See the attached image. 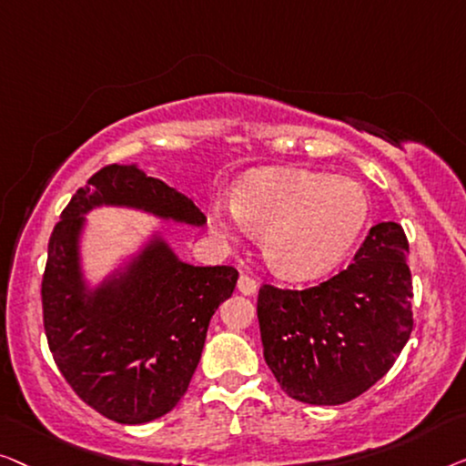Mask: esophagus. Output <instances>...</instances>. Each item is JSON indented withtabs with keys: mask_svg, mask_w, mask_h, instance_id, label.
Segmentation results:
<instances>
[{
	"mask_svg": "<svg viewBox=\"0 0 466 466\" xmlns=\"http://www.w3.org/2000/svg\"><path fill=\"white\" fill-rule=\"evenodd\" d=\"M238 291L242 293V296H253V293L258 291V280H255L253 277H248V274H240Z\"/></svg>",
	"mask_w": 466,
	"mask_h": 466,
	"instance_id": "obj_1",
	"label": "esophagus"
}]
</instances>
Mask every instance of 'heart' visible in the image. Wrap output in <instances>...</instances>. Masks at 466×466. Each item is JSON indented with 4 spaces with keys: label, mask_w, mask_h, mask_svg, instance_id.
<instances>
[{
    "label": "heart",
    "mask_w": 466,
    "mask_h": 466,
    "mask_svg": "<svg viewBox=\"0 0 466 466\" xmlns=\"http://www.w3.org/2000/svg\"><path fill=\"white\" fill-rule=\"evenodd\" d=\"M230 208H208L215 238L232 245L242 232L264 236L268 266L287 280L317 279L336 266L370 218V200L357 181L310 170L248 177L236 186Z\"/></svg>",
    "instance_id": "b5f03b06"
}]
</instances>
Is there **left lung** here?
<instances>
[{
    "label": "left lung",
    "mask_w": 466,
    "mask_h": 466,
    "mask_svg": "<svg viewBox=\"0 0 466 466\" xmlns=\"http://www.w3.org/2000/svg\"><path fill=\"white\" fill-rule=\"evenodd\" d=\"M410 245L395 221L376 224L355 261L301 291L264 285V359L287 395L310 405L350 401L378 382L410 339Z\"/></svg>",
    "instance_id": "8db88e82"
}]
</instances>
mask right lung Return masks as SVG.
Instances as JSON below:
<instances>
[{
  "label": "right lung",
  "instance_id": "right-lung-1",
  "mask_svg": "<svg viewBox=\"0 0 466 466\" xmlns=\"http://www.w3.org/2000/svg\"><path fill=\"white\" fill-rule=\"evenodd\" d=\"M124 207L200 228L186 194L137 165H109L80 187L52 230L42 280L44 329L58 371L109 420L146 424L168 414L198 367L211 317L232 296V266H192L154 232L96 285L82 266L90 211Z\"/></svg>",
  "mask_w": 466,
  "mask_h": 466
}]
</instances>
